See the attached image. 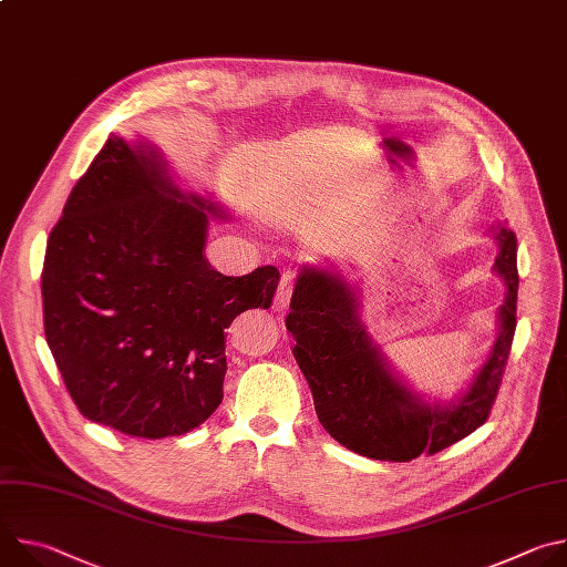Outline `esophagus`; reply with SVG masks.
<instances>
[{"label": "esophagus", "mask_w": 567, "mask_h": 567, "mask_svg": "<svg viewBox=\"0 0 567 567\" xmlns=\"http://www.w3.org/2000/svg\"><path fill=\"white\" fill-rule=\"evenodd\" d=\"M291 289H293V274H285L280 278V285H278V291L274 296V309L276 311H287L289 307V298H291Z\"/></svg>", "instance_id": "esophagus-1"}]
</instances>
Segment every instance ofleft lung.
<instances>
[{
    "label": "left lung",
    "instance_id": "obj_1",
    "mask_svg": "<svg viewBox=\"0 0 567 567\" xmlns=\"http://www.w3.org/2000/svg\"><path fill=\"white\" fill-rule=\"evenodd\" d=\"M498 241L494 274L505 282L498 339L466 390L429 399L399 377L361 320V291L332 265H302L293 285L287 330L318 422L346 449L388 462L437 453L487 422L516 332V235L492 228Z\"/></svg>",
    "mask_w": 567,
    "mask_h": 567
}]
</instances>
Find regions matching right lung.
<instances>
[{
	"label": "right lung",
	"instance_id": "obj_1",
	"mask_svg": "<svg viewBox=\"0 0 567 567\" xmlns=\"http://www.w3.org/2000/svg\"><path fill=\"white\" fill-rule=\"evenodd\" d=\"M219 204L177 186L152 143L110 134L53 226L42 269L44 334L87 420L161 440L221 403L226 328L267 309L276 267L230 278L206 256Z\"/></svg>",
	"mask_w": 567,
	"mask_h": 567
}]
</instances>
